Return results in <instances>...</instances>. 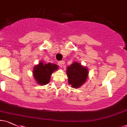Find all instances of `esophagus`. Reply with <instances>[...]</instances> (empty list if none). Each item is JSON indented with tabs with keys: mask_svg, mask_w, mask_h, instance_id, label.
I'll return each mask as SVG.
<instances>
[{
	"mask_svg": "<svg viewBox=\"0 0 127 127\" xmlns=\"http://www.w3.org/2000/svg\"><path fill=\"white\" fill-rule=\"evenodd\" d=\"M58 64H59V65L60 67H63L64 64V62H62V61H60V62H58Z\"/></svg>",
	"mask_w": 127,
	"mask_h": 127,
	"instance_id": "1",
	"label": "esophagus"
}]
</instances>
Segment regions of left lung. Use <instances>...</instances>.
Returning <instances> with one entry per match:
<instances>
[{"mask_svg": "<svg viewBox=\"0 0 127 127\" xmlns=\"http://www.w3.org/2000/svg\"><path fill=\"white\" fill-rule=\"evenodd\" d=\"M69 85L73 88L81 87L87 81L88 77V69L79 63L74 62L68 65L66 70Z\"/></svg>", "mask_w": 127, "mask_h": 127, "instance_id": "left-lung-1", "label": "left lung"}]
</instances>
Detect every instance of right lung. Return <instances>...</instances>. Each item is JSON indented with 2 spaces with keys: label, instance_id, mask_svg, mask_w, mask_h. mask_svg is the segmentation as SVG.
I'll use <instances>...</instances> for the list:
<instances>
[{
  "label": "right lung",
  "instance_id": "obj_1",
  "mask_svg": "<svg viewBox=\"0 0 127 127\" xmlns=\"http://www.w3.org/2000/svg\"><path fill=\"white\" fill-rule=\"evenodd\" d=\"M58 68L59 66L55 64L45 63L42 61L33 67V78L38 85H45L49 82L52 73Z\"/></svg>",
  "mask_w": 127,
  "mask_h": 127
}]
</instances>
